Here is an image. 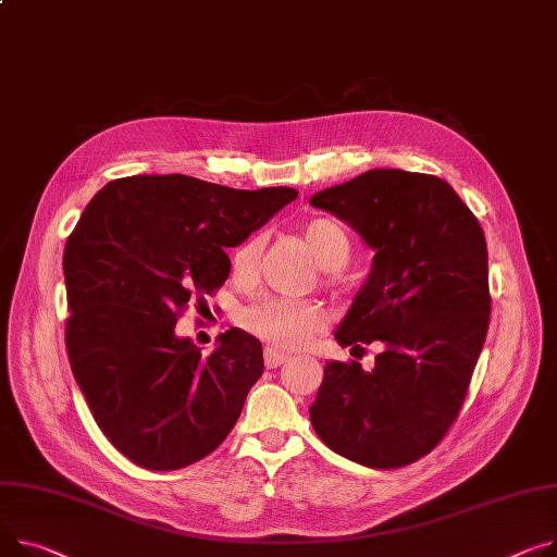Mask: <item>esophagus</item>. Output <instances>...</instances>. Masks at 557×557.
Masks as SVG:
<instances>
[{
    "mask_svg": "<svg viewBox=\"0 0 557 557\" xmlns=\"http://www.w3.org/2000/svg\"><path fill=\"white\" fill-rule=\"evenodd\" d=\"M286 360H288L286 354H280V351H275V349H267V351H264V364H267L269 369H275V367L284 364Z\"/></svg>",
    "mask_w": 557,
    "mask_h": 557,
    "instance_id": "obj_1",
    "label": "esophagus"
}]
</instances>
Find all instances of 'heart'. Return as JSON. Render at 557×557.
<instances>
[{"label":"heart","mask_w":557,"mask_h":557,"mask_svg":"<svg viewBox=\"0 0 557 557\" xmlns=\"http://www.w3.org/2000/svg\"><path fill=\"white\" fill-rule=\"evenodd\" d=\"M302 242L324 271H338L351 255V239L336 219L318 216L307 221L300 231ZM262 237L244 239L231 255V271L239 282H252L257 275ZM326 322L318 302L293 298H267L242 313V324L252 336L262 338L273 349H298Z\"/></svg>","instance_id":"1"}]
</instances>
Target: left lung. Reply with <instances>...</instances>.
Masks as SVG:
<instances>
[{
	"label": "left lung",
	"mask_w": 557,
	"mask_h": 557,
	"mask_svg": "<svg viewBox=\"0 0 557 557\" xmlns=\"http://www.w3.org/2000/svg\"><path fill=\"white\" fill-rule=\"evenodd\" d=\"M349 224L374 262L338 345H383L372 372L329 360L311 423L324 446L367 468L428 455L455 423L488 331V248L453 185L369 170L311 197ZM362 349V347H360Z\"/></svg>",
	"instance_id": "8db88e82"
}]
</instances>
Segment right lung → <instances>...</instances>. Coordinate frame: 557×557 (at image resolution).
Instances as JSON below:
<instances>
[{"label": "right lung", "instance_id": "obj_1", "mask_svg": "<svg viewBox=\"0 0 557 557\" xmlns=\"http://www.w3.org/2000/svg\"><path fill=\"white\" fill-rule=\"evenodd\" d=\"M298 197L185 174L109 181L64 246L66 354L89 410L147 470L190 466L228 436L264 372L262 343L233 326L201 356L174 333L190 300L231 275L228 248Z\"/></svg>", "mask_w": 557, "mask_h": 557}]
</instances>
